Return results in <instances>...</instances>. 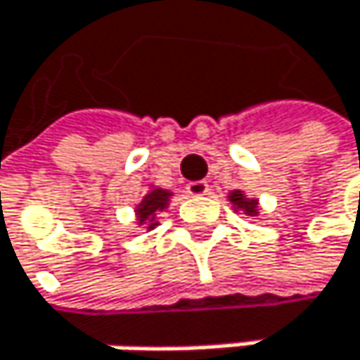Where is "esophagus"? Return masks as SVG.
<instances>
[{"label": "esophagus", "instance_id": "34e87169", "mask_svg": "<svg viewBox=\"0 0 360 360\" xmlns=\"http://www.w3.org/2000/svg\"><path fill=\"white\" fill-rule=\"evenodd\" d=\"M186 190H188L190 196H205L207 192H210V184H207V181H190L186 186Z\"/></svg>", "mask_w": 360, "mask_h": 360}]
</instances>
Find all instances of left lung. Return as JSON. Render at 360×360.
Segmentation results:
<instances>
[{"label":"left lung","mask_w":360,"mask_h":360,"mask_svg":"<svg viewBox=\"0 0 360 360\" xmlns=\"http://www.w3.org/2000/svg\"><path fill=\"white\" fill-rule=\"evenodd\" d=\"M229 200L233 202L235 210H242L248 216H257V200L255 198H246L240 190H233L229 194Z\"/></svg>","instance_id":"left-lung-1"}]
</instances>
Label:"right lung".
<instances>
[{
  "label": "right lung",
  "mask_w": 360,
  "mask_h": 360,
  "mask_svg": "<svg viewBox=\"0 0 360 360\" xmlns=\"http://www.w3.org/2000/svg\"><path fill=\"white\" fill-rule=\"evenodd\" d=\"M172 194L168 190H162V188H153L148 190V194L140 200V205L136 207V214H138V220L140 224H146L148 229H153L158 222H155V214L158 212H164L168 207V198Z\"/></svg>",
  "instance_id": "1"
}]
</instances>
